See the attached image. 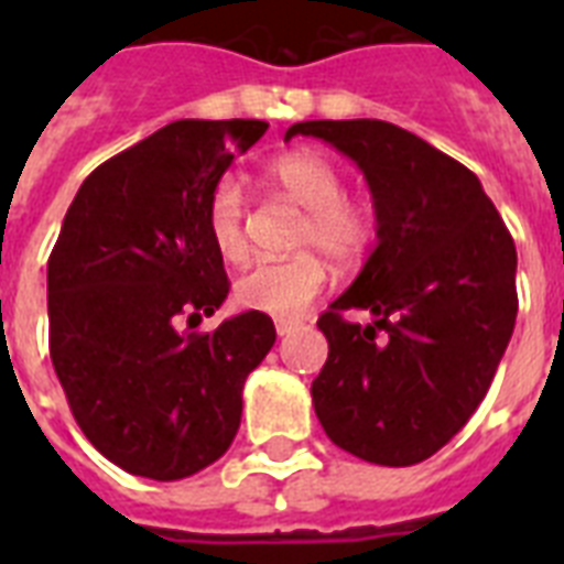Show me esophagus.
Returning <instances> with one entry per match:
<instances>
[{
  "label": "esophagus",
  "instance_id": "34e87169",
  "mask_svg": "<svg viewBox=\"0 0 564 564\" xmlns=\"http://www.w3.org/2000/svg\"><path fill=\"white\" fill-rule=\"evenodd\" d=\"M295 327H299V322H292V318H278V322H274V330H278V336H290Z\"/></svg>",
  "mask_w": 564,
  "mask_h": 564
}]
</instances>
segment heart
<instances>
[{"mask_svg":"<svg viewBox=\"0 0 564 564\" xmlns=\"http://www.w3.org/2000/svg\"><path fill=\"white\" fill-rule=\"evenodd\" d=\"M265 178L290 202L304 207L295 248H307L286 260H263L237 278V304L265 316H301L322 295L327 265H351L375 239V213L366 202L345 195V172L327 154L299 149L274 158ZM204 228L221 260L239 263L248 254L246 195L234 178H221L207 195Z\"/></svg>","mask_w":564,"mask_h":564,"instance_id":"1","label":"heart"}]
</instances>
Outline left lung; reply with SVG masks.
Returning a JSON list of instances; mask_svg holds the SVG:
<instances>
[{"instance_id":"obj_1","label":"left lung","mask_w":564,"mask_h":564,"mask_svg":"<svg viewBox=\"0 0 564 564\" xmlns=\"http://www.w3.org/2000/svg\"><path fill=\"white\" fill-rule=\"evenodd\" d=\"M369 181L377 246L318 318L327 362L313 406L334 445L403 468L433 456L480 406L516 327V242L463 163L380 119H310ZM345 308H369L362 328Z\"/></svg>"}]
</instances>
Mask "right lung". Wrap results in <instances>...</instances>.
Wrapping results in <instances>:
<instances>
[{
  "instance_id": "right-lung-1",
  "label": "right lung",
  "mask_w": 564,
  "mask_h": 564,
  "mask_svg": "<svg viewBox=\"0 0 564 564\" xmlns=\"http://www.w3.org/2000/svg\"><path fill=\"white\" fill-rule=\"evenodd\" d=\"M260 119H178L87 175L48 257V354L78 427L122 471L184 480L230 447L265 313L189 327L228 299L204 207L265 134ZM188 327L181 328L180 322Z\"/></svg>"
}]
</instances>
